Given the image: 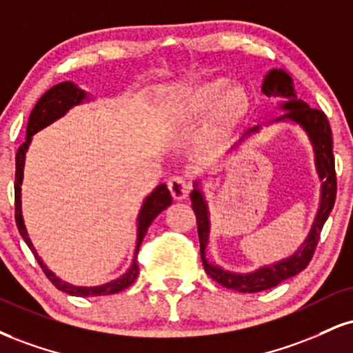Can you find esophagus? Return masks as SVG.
I'll use <instances>...</instances> for the list:
<instances>
[{"mask_svg":"<svg viewBox=\"0 0 353 353\" xmlns=\"http://www.w3.org/2000/svg\"><path fill=\"white\" fill-rule=\"evenodd\" d=\"M168 185H169V190H171L172 197L176 199V201H182V199L188 197L190 184L188 182V179H185V177L172 176L171 179H169Z\"/></svg>","mask_w":353,"mask_h":353,"instance_id":"obj_1","label":"esophagus"}]
</instances>
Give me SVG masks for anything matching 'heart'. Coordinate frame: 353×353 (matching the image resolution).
<instances>
[{
  "label": "heart",
  "instance_id": "heart-1",
  "mask_svg": "<svg viewBox=\"0 0 353 353\" xmlns=\"http://www.w3.org/2000/svg\"><path fill=\"white\" fill-rule=\"evenodd\" d=\"M220 97V112L225 117H232L240 107V92L235 87H227L225 88L223 80H210L199 85L195 90L190 93L188 103L189 112H202L207 110L215 103Z\"/></svg>",
  "mask_w": 353,
  "mask_h": 353
}]
</instances>
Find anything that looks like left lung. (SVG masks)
I'll list each match as a JSON object with an SVG mask.
<instances>
[{
	"label": "left lung",
	"mask_w": 353,
	"mask_h": 353,
	"mask_svg": "<svg viewBox=\"0 0 353 353\" xmlns=\"http://www.w3.org/2000/svg\"><path fill=\"white\" fill-rule=\"evenodd\" d=\"M261 90L266 97H273V99H283L281 110H286V113L276 118L274 121L291 120L303 128L307 133L314 148V156H316V169L319 174L321 184V203L319 210H317L316 220H314L311 232H309L307 239L301 245V248L294 254H291L286 260H281L273 265L263 266V268L252 271V273H232L220 266L214 265L205 258V246L209 241L210 232V220H209V209H207V202L203 199L201 189L197 188L199 182H195V189L190 194V201H192V210L197 219V232L199 241H201V254L203 268L207 274L210 276L214 281L222 284L223 288L228 290L239 291V292H258L270 290V288L278 286L284 279L292 278L301 271L305 270L309 261L312 260V254L316 252V246L319 243L321 230L324 227L327 217H329L330 210H332L335 203V194H337V177H335V163H334V152H332V131L324 112L321 110L311 108L303 100L296 97L294 87H292V79L290 74L281 69L270 70L263 80ZM260 126L250 128L241 138H248L250 134L258 133Z\"/></svg>",
	"instance_id": "left-lung-1"
}]
</instances>
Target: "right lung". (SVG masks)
Wrapping results in <instances>:
<instances>
[{
    "instance_id": "1",
    "label": "right lung",
    "mask_w": 353,
    "mask_h": 353,
    "mask_svg": "<svg viewBox=\"0 0 353 353\" xmlns=\"http://www.w3.org/2000/svg\"><path fill=\"white\" fill-rule=\"evenodd\" d=\"M83 100H87V93L80 90L75 83L72 82H62L54 85L50 90H48L44 95L41 97L39 101L36 103V107L32 108L31 114H29L28 128H26V141L19 146L18 152H16V179H14V217H16V225H18V230L23 236V240L26 241L29 250L34 253L37 263L41 265L44 274L48 276L49 281L54 284L57 290L70 296H80V298H88V296H107V294H114V292H120L126 288L131 286L134 283L136 276L139 273L138 261H136V253H138L139 246H141V241L146 235L148 228L152 223L158 215L163 212L165 207H169L172 203V195L169 192L168 185L161 184L156 188L152 192L144 199V203L139 210L138 215V240H136V250H134V258L133 263H131L130 270L126 271L121 278L114 279V281H110L107 284H101V286H72V284L62 281L61 278H57L52 271H50L48 266L44 265V261L41 260L39 254H37L36 248H34L31 243V239H29L26 225H24L23 220V212H21V184H23V174H24V159H26V151L31 144L32 134H36L37 131L46 128V126L54 123L55 120L63 117L72 107L82 103Z\"/></svg>"
}]
</instances>
